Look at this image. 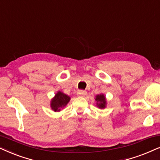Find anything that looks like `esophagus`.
<instances>
[{
    "mask_svg": "<svg viewBox=\"0 0 160 160\" xmlns=\"http://www.w3.org/2000/svg\"><path fill=\"white\" fill-rule=\"evenodd\" d=\"M77 94H78L79 97H85V96L87 94V92L85 91H78Z\"/></svg>",
    "mask_w": 160,
    "mask_h": 160,
    "instance_id": "esophagus-1",
    "label": "esophagus"
}]
</instances>
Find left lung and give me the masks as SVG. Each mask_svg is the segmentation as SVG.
<instances>
[{
  "label": "left lung",
  "mask_w": 160,
  "mask_h": 160,
  "mask_svg": "<svg viewBox=\"0 0 160 160\" xmlns=\"http://www.w3.org/2000/svg\"><path fill=\"white\" fill-rule=\"evenodd\" d=\"M96 101H97V106L100 109H104L106 107V104H107V102H106V98L105 96L103 94V93H100V94H98L96 96Z\"/></svg>",
  "instance_id": "8db88e82"
}]
</instances>
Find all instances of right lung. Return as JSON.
<instances>
[{"label": "right lung", "instance_id": "right-lung-1", "mask_svg": "<svg viewBox=\"0 0 160 160\" xmlns=\"http://www.w3.org/2000/svg\"><path fill=\"white\" fill-rule=\"evenodd\" d=\"M70 97L61 91H58L55 97L52 98L50 102V107L55 112L60 111L61 109L64 108L69 102Z\"/></svg>", "mask_w": 160, "mask_h": 160}]
</instances>
